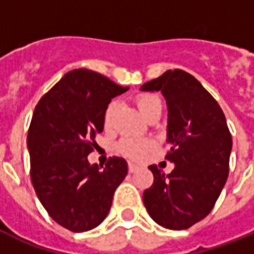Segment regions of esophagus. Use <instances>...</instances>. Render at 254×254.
I'll return each mask as SVG.
<instances>
[{
  "instance_id": "esophagus-1",
  "label": "esophagus",
  "mask_w": 254,
  "mask_h": 254,
  "mask_svg": "<svg viewBox=\"0 0 254 254\" xmlns=\"http://www.w3.org/2000/svg\"><path fill=\"white\" fill-rule=\"evenodd\" d=\"M137 170H138V166H137V165L129 162V173H135Z\"/></svg>"
}]
</instances>
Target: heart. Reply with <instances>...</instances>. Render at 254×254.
<instances>
[{
    "label": "heart",
    "mask_w": 254,
    "mask_h": 254,
    "mask_svg": "<svg viewBox=\"0 0 254 254\" xmlns=\"http://www.w3.org/2000/svg\"><path fill=\"white\" fill-rule=\"evenodd\" d=\"M134 103L145 119L153 115L154 112L162 111V101L158 96L153 93H139L138 96H135ZM116 109H117L116 101H111L105 108L103 115V125L105 129H111L113 127ZM151 147H153V142L149 139H135L129 138V137L123 138L117 143V150L131 159H141Z\"/></svg>",
    "instance_id": "b5f03b06"
}]
</instances>
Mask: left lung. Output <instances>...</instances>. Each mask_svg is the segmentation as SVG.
Returning a JSON list of instances; mask_svg holds the SVG:
<instances>
[{
	"mask_svg": "<svg viewBox=\"0 0 254 254\" xmlns=\"http://www.w3.org/2000/svg\"><path fill=\"white\" fill-rule=\"evenodd\" d=\"M142 91H161L169 108L165 174L149 166L154 182L143 191L150 217L165 228L182 231L203 220L216 203L229 173L232 135L220 105L191 73L166 71Z\"/></svg>",
	"mask_w": 254,
	"mask_h": 254,
	"instance_id": "1",
	"label": "left lung"
}]
</instances>
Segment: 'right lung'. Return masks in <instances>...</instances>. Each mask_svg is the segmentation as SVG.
<instances>
[{"mask_svg": "<svg viewBox=\"0 0 254 254\" xmlns=\"http://www.w3.org/2000/svg\"><path fill=\"white\" fill-rule=\"evenodd\" d=\"M127 88L91 69H72L42 96L27 133L30 178L51 219L71 232H85L107 217L127 163L111 157L89 165L88 154L104 129L103 115Z\"/></svg>", "mask_w": 254, "mask_h": 254, "instance_id": "right-lung-1", "label": "right lung"}]
</instances>
